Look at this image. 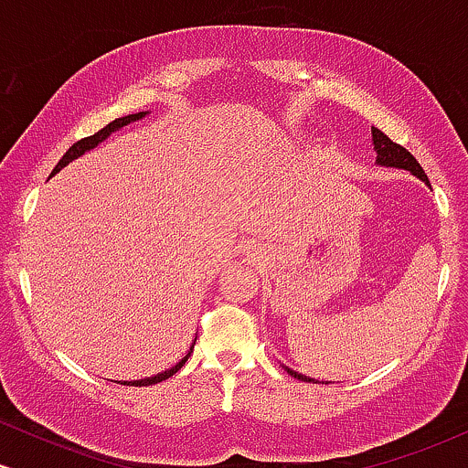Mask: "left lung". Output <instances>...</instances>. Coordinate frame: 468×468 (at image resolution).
Returning <instances> with one entry per match:
<instances>
[{"mask_svg":"<svg viewBox=\"0 0 468 468\" xmlns=\"http://www.w3.org/2000/svg\"><path fill=\"white\" fill-rule=\"evenodd\" d=\"M372 141H374L376 163L383 165V166H396V169L411 171V174L416 176V178H420L424 185H429V178H427V174H424V171H422L420 163H418V160L413 158V155L407 152L405 147H400L399 143L391 141V138L385 136V133L380 132V130H376V127H372ZM429 186H431V185H429ZM283 369H286L290 376H294V378L303 380V383H314V378H308V376L294 372V369L286 367V365H283Z\"/></svg>","mask_w":468,"mask_h":468,"instance_id":"left-lung-1","label":"left lung"}]
</instances>
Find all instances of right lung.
<instances>
[{"instance_id": "right-lung-1", "label": "right lung", "mask_w": 468, "mask_h": 468, "mask_svg": "<svg viewBox=\"0 0 468 468\" xmlns=\"http://www.w3.org/2000/svg\"><path fill=\"white\" fill-rule=\"evenodd\" d=\"M144 114H149V112H138V114H130V116L116 118V121H112L110 125H105L103 130H101V132H96L94 136L80 138V141L74 143L72 147H69L68 152L63 154V158L58 160L55 169H52V176H55L57 171H61L63 166H66L68 163H72V160H77L79 155H83L85 152H90V149H94L96 144H99V143H103L105 138L110 136L112 132H118V130H121V127L130 125V122L138 121V118H143ZM193 346H196V341H193ZM193 346H191V350L186 352V356H182V361L176 363L174 367H171V369H165V372H160V374H155V376H147V378H141V380H116V383H121V385H133V388H144V385H155V383H160V380H165V378H169V376H174V374L178 372V369L182 367V365H185L186 361H189V356H191V352H193Z\"/></svg>"}]
</instances>
